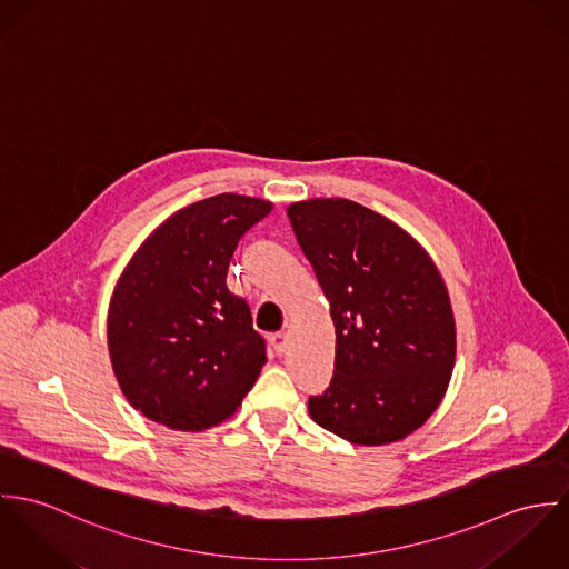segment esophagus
<instances>
[{"instance_id":"esophagus-1","label":"esophagus","mask_w":569,"mask_h":569,"mask_svg":"<svg viewBox=\"0 0 569 569\" xmlns=\"http://www.w3.org/2000/svg\"><path fill=\"white\" fill-rule=\"evenodd\" d=\"M270 342H272V347H274V351H277L279 356L288 351V333H286V331H279V333H274V336L270 338Z\"/></svg>"}]
</instances>
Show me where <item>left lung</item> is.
<instances>
[{"label":"left lung","instance_id":"obj_1","mask_svg":"<svg viewBox=\"0 0 569 569\" xmlns=\"http://www.w3.org/2000/svg\"><path fill=\"white\" fill-rule=\"evenodd\" d=\"M288 218L329 301L333 378L310 417L356 445L419 430L447 392L456 322L441 272L399 224L347 198L292 202Z\"/></svg>","mask_w":569,"mask_h":569}]
</instances>
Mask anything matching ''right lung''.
<instances>
[{
  "label": "right lung",
  "mask_w": 569,
  "mask_h": 569,
  "mask_svg": "<svg viewBox=\"0 0 569 569\" xmlns=\"http://www.w3.org/2000/svg\"><path fill=\"white\" fill-rule=\"evenodd\" d=\"M270 211V200L218 193L172 213L130 257L109 303V356L128 403L150 421L202 432L253 388L266 345L227 272Z\"/></svg>",
  "instance_id": "right-lung-1"
}]
</instances>
